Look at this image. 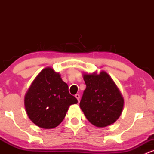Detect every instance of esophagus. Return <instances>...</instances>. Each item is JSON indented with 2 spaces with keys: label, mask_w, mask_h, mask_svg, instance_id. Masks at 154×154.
Wrapping results in <instances>:
<instances>
[{
  "label": "esophagus",
  "mask_w": 154,
  "mask_h": 154,
  "mask_svg": "<svg viewBox=\"0 0 154 154\" xmlns=\"http://www.w3.org/2000/svg\"><path fill=\"white\" fill-rule=\"evenodd\" d=\"M75 98H77V100H78V101H79V98H80V96H79V94H76V95H75Z\"/></svg>",
  "instance_id": "34e87169"
}]
</instances>
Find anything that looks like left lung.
Listing matches in <instances>:
<instances>
[{
    "label": "left lung",
    "mask_w": 154,
    "mask_h": 154,
    "mask_svg": "<svg viewBox=\"0 0 154 154\" xmlns=\"http://www.w3.org/2000/svg\"><path fill=\"white\" fill-rule=\"evenodd\" d=\"M86 88L79 106L88 121L98 128L114 123L122 114L124 98L106 72L84 74Z\"/></svg>",
    "instance_id": "1"
}]
</instances>
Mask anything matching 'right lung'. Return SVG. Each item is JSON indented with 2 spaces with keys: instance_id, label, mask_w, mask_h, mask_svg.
<instances>
[{
  "instance_id": "add662e5",
  "label": "right lung",
  "mask_w": 154,
  "mask_h": 154,
  "mask_svg": "<svg viewBox=\"0 0 154 154\" xmlns=\"http://www.w3.org/2000/svg\"><path fill=\"white\" fill-rule=\"evenodd\" d=\"M76 103L77 98L70 94L66 83L51 67L39 73L24 97L29 118L44 129L57 127L64 119L69 106Z\"/></svg>"
}]
</instances>
